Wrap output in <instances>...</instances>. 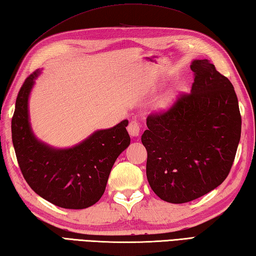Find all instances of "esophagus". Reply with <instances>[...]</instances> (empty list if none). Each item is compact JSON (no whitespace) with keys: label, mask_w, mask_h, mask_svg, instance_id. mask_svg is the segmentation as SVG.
Returning a JSON list of instances; mask_svg holds the SVG:
<instances>
[{"label":"esophagus","mask_w":256,"mask_h":256,"mask_svg":"<svg viewBox=\"0 0 256 256\" xmlns=\"http://www.w3.org/2000/svg\"><path fill=\"white\" fill-rule=\"evenodd\" d=\"M128 132L129 135L132 137H137L140 132V126L136 121H130V124H128Z\"/></svg>","instance_id":"34e87169"}]
</instances>
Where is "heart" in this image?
Instances as JSON below:
<instances>
[{"mask_svg":"<svg viewBox=\"0 0 256 256\" xmlns=\"http://www.w3.org/2000/svg\"><path fill=\"white\" fill-rule=\"evenodd\" d=\"M171 96H165V98H160V106H162V108H165V106H168V104H170V102H171Z\"/></svg>","mask_w":256,"mask_h":256,"instance_id":"obj_1","label":"heart"}]
</instances>
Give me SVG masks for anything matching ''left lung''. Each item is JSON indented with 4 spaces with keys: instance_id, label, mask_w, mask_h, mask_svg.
<instances>
[{
    "instance_id": "8db88e82",
    "label": "left lung",
    "mask_w": 256,
    "mask_h": 256,
    "mask_svg": "<svg viewBox=\"0 0 256 256\" xmlns=\"http://www.w3.org/2000/svg\"><path fill=\"white\" fill-rule=\"evenodd\" d=\"M191 93L163 112L147 116L142 136L146 176L156 196L189 202L220 186L240 140L242 118L234 86L208 60L190 65Z\"/></svg>"
}]
</instances>
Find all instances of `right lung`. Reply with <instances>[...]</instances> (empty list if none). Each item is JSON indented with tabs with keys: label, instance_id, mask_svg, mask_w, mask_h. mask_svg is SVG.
<instances>
[{
	"label": "right lung",
	"instance_id": "add662e5",
	"mask_svg": "<svg viewBox=\"0 0 256 256\" xmlns=\"http://www.w3.org/2000/svg\"><path fill=\"white\" fill-rule=\"evenodd\" d=\"M34 70L22 84L12 116V142L24 180L36 194L65 209H84L104 194L116 160L130 144L122 120L114 127L94 132L70 148H54L38 140L31 130L28 101Z\"/></svg>",
	"mask_w": 256,
	"mask_h": 256
}]
</instances>
